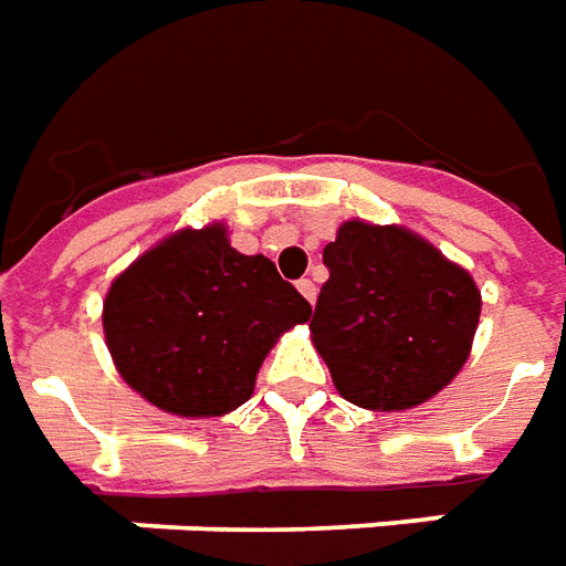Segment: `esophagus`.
Here are the masks:
<instances>
[{
    "label": "esophagus",
    "mask_w": 566,
    "mask_h": 566,
    "mask_svg": "<svg viewBox=\"0 0 566 566\" xmlns=\"http://www.w3.org/2000/svg\"><path fill=\"white\" fill-rule=\"evenodd\" d=\"M296 287H300V294L306 296L308 303H315V296H318V287H315V282H312V279H300V282H296Z\"/></svg>",
    "instance_id": "obj_1"
}]
</instances>
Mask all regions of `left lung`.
Wrapping results in <instances>:
<instances>
[{
  "mask_svg": "<svg viewBox=\"0 0 566 566\" xmlns=\"http://www.w3.org/2000/svg\"><path fill=\"white\" fill-rule=\"evenodd\" d=\"M312 339L348 403L400 412L442 391L473 345L470 272L400 227L348 221L324 248Z\"/></svg>",
  "mask_w": 566,
  "mask_h": 566,
  "instance_id": "8db88e82",
  "label": "left lung"
}]
</instances>
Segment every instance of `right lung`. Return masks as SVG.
Listing matches in <instances>:
<instances>
[{
    "label": "right lung",
    "instance_id": "1",
    "mask_svg": "<svg viewBox=\"0 0 566 566\" xmlns=\"http://www.w3.org/2000/svg\"><path fill=\"white\" fill-rule=\"evenodd\" d=\"M312 315L263 254H239L227 230H181L120 272L105 296L108 352L129 388L181 418L242 406L284 331Z\"/></svg>",
    "mask_w": 566,
    "mask_h": 566
}]
</instances>
